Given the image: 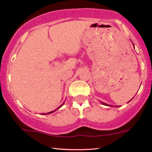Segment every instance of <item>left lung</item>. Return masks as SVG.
I'll list each match as a JSON object with an SVG mask.
<instances>
[{
  "label": "left lung",
  "mask_w": 152,
  "mask_h": 152,
  "mask_svg": "<svg viewBox=\"0 0 152 152\" xmlns=\"http://www.w3.org/2000/svg\"><path fill=\"white\" fill-rule=\"evenodd\" d=\"M102 104H103L104 105H106V106H110V107H111V105H108V104H106V103H103V102H102Z\"/></svg>",
  "instance_id": "obj_1"
}]
</instances>
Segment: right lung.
Returning a JSON list of instances; mask_svg holds the SVG:
<instances>
[{
  "mask_svg": "<svg viewBox=\"0 0 152 152\" xmlns=\"http://www.w3.org/2000/svg\"><path fill=\"white\" fill-rule=\"evenodd\" d=\"M63 104H62V105H63ZM62 105H61V106H60V107H58L57 109H55V111H51V112H49V113H43V114H42V115H44V114H49V113H53V112H55V111H57V109H59V108H60V107H61Z\"/></svg>",
  "mask_w": 152,
  "mask_h": 152,
  "instance_id": "add662e5",
  "label": "right lung"
}]
</instances>
